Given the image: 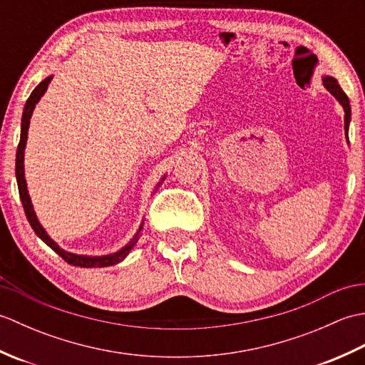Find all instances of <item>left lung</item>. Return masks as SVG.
Here are the masks:
<instances>
[{
	"instance_id": "8db88e82",
	"label": "left lung",
	"mask_w": 365,
	"mask_h": 365,
	"mask_svg": "<svg viewBox=\"0 0 365 365\" xmlns=\"http://www.w3.org/2000/svg\"><path fill=\"white\" fill-rule=\"evenodd\" d=\"M323 84L324 88H327L332 96H334L340 105L344 106V111H345V131H346V138H348V125H350V119H351V108H350V100H348L346 94L342 91V88L339 86V83L336 78H332V76H324L323 78Z\"/></svg>"
}]
</instances>
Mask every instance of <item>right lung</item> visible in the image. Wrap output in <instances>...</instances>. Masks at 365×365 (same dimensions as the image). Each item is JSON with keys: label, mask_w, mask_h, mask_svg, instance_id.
Segmentation results:
<instances>
[{"label": "right lung", "mask_w": 365, "mask_h": 365, "mask_svg": "<svg viewBox=\"0 0 365 365\" xmlns=\"http://www.w3.org/2000/svg\"><path fill=\"white\" fill-rule=\"evenodd\" d=\"M51 78H53V76L45 78L43 81L37 84V88L33 92H31L29 98L26 100L25 110H23V115H21V135H20V143H19V147H17V158H15V175H17V183H19V192H20L21 204H23V208H25L26 218L31 224V227H33V230L36 232V235L41 238L43 243L48 245L54 252L59 254L61 257H63L67 263H71V265H75V267H81V268L111 267V265H115V263H119L120 260L125 259L128 252L133 250V246L136 245L138 238H139V232H141V229H143V224H141V227H139V230L136 232V235L133 237V240H131V242L125 247H122V250L118 251V252L110 254V255H100V257H91V255H78V254H72V252H67L64 250H61V247L56 243H54L48 235H46L45 229L41 226V222L37 221V216L34 213L33 204H31L28 188H26V180H25V168H23V155H25V145H26V139H28V128H29L31 114H33V111H34L36 103L45 94V91H46V88H48Z\"/></svg>", "instance_id": "1"}]
</instances>
